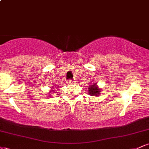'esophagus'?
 Segmentation results:
<instances>
[{
    "label": "esophagus",
    "mask_w": 149,
    "mask_h": 149,
    "mask_svg": "<svg viewBox=\"0 0 149 149\" xmlns=\"http://www.w3.org/2000/svg\"><path fill=\"white\" fill-rule=\"evenodd\" d=\"M73 82H74V80H69L68 83H69V84H73V83H73Z\"/></svg>",
    "instance_id": "34e87169"
}]
</instances>
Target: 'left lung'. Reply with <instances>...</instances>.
<instances>
[{
    "label": "left lung",
    "instance_id": "1",
    "mask_svg": "<svg viewBox=\"0 0 149 149\" xmlns=\"http://www.w3.org/2000/svg\"><path fill=\"white\" fill-rule=\"evenodd\" d=\"M88 93L91 96L97 97L101 94V90L97 85V83H94L93 85L89 86Z\"/></svg>",
    "mask_w": 149,
    "mask_h": 149
}]
</instances>
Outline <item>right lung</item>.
I'll list each match as a JSON object with an SVG mask.
<instances>
[{"mask_svg":"<svg viewBox=\"0 0 149 149\" xmlns=\"http://www.w3.org/2000/svg\"><path fill=\"white\" fill-rule=\"evenodd\" d=\"M53 88H54V87H53ZM51 90H52V89H51ZM52 92H50V93H53V92H54V91H53V90H52V91H51Z\"/></svg>","mask_w":149,"mask_h":149,"instance_id":"obj_1","label":"right lung"}]
</instances>
